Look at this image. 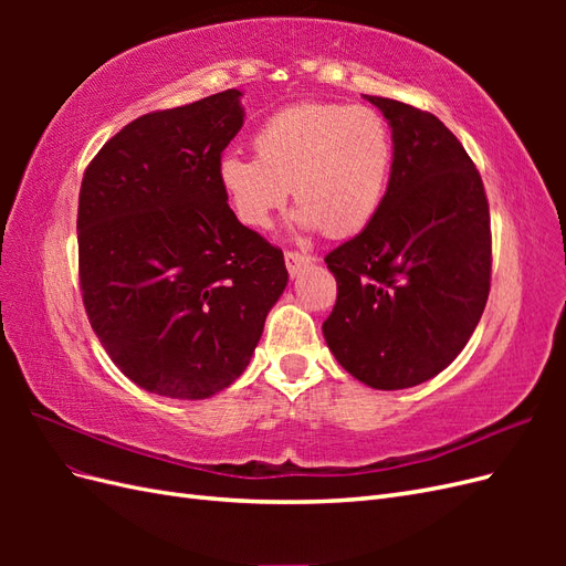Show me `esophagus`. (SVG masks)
Segmentation results:
<instances>
[{
    "label": "esophagus",
    "mask_w": 566,
    "mask_h": 566,
    "mask_svg": "<svg viewBox=\"0 0 566 566\" xmlns=\"http://www.w3.org/2000/svg\"><path fill=\"white\" fill-rule=\"evenodd\" d=\"M314 262V256H310V254H302V252H285V266H287V271H290V276H297V273L304 269V266H310Z\"/></svg>",
    "instance_id": "obj_1"
}]
</instances>
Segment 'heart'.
<instances>
[{
	"label": "heart",
	"mask_w": 566,
	"mask_h": 566,
	"mask_svg": "<svg viewBox=\"0 0 566 566\" xmlns=\"http://www.w3.org/2000/svg\"><path fill=\"white\" fill-rule=\"evenodd\" d=\"M252 146L256 158L229 150L217 165L221 193L241 224L266 229L290 188L300 202L290 221L300 231L347 238L378 214L394 144L373 108L304 101L273 113Z\"/></svg>",
	"instance_id": "1"
}]
</instances>
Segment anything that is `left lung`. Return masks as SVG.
<instances>
[{
    "label": "left lung",
    "instance_id": "1",
    "mask_svg": "<svg viewBox=\"0 0 566 566\" xmlns=\"http://www.w3.org/2000/svg\"><path fill=\"white\" fill-rule=\"evenodd\" d=\"M391 129L394 163L378 214L325 264L337 302L325 345L358 382H427L468 345L491 283V227L482 177L432 113L364 96Z\"/></svg>",
    "mask_w": 566,
    "mask_h": 566
}]
</instances>
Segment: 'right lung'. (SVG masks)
<instances>
[{
    "mask_svg": "<svg viewBox=\"0 0 566 566\" xmlns=\"http://www.w3.org/2000/svg\"><path fill=\"white\" fill-rule=\"evenodd\" d=\"M241 96L142 115L82 179L84 310L113 364L160 397L210 399L241 378L287 285L283 252L235 219L217 181Z\"/></svg>",
    "mask_w": 566,
    "mask_h": 566,
    "instance_id": "right-lung-1",
    "label": "right lung"
}]
</instances>
